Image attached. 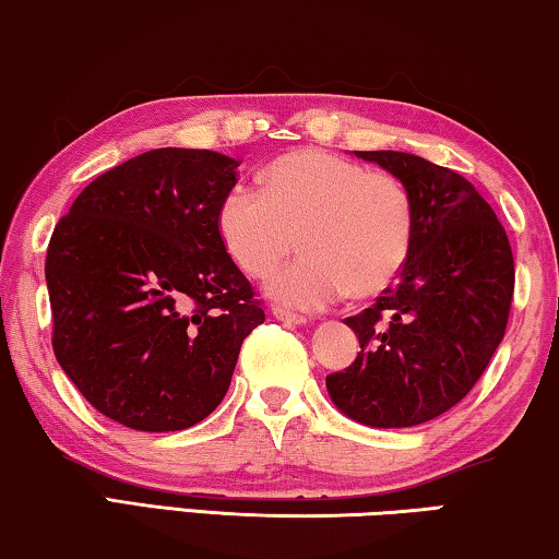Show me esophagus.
<instances>
[{
    "label": "esophagus",
    "mask_w": 559,
    "mask_h": 559,
    "mask_svg": "<svg viewBox=\"0 0 559 559\" xmlns=\"http://www.w3.org/2000/svg\"><path fill=\"white\" fill-rule=\"evenodd\" d=\"M272 314L280 319V322H287V324H307V317H301L297 312H289V309H282V307H274Z\"/></svg>",
    "instance_id": "34e87169"
}]
</instances>
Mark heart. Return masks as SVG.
Instances as JSON below:
<instances>
[{
    "label": "heart",
    "instance_id": "heart-1",
    "mask_svg": "<svg viewBox=\"0 0 559 559\" xmlns=\"http://www.w3.org/2000/svg\"><path fill=\"white\" fill-rule=\"evenodd\" d=\"M217 233L252 277L305 247L264 287L287 307L324 309L349 292L379 295L399 277L414 245L416 207L408 188L389 173L305 148L272 160L262 188L237 182L227 190L217 205Z\"/></svg>",
    "mask_w": 559,
    "mask_h": 559
}]
</instances>
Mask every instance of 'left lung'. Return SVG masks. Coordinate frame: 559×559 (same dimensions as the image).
<instances>
[{"label":"left lung","mask_w":559,"mask_h":559,"mask_svg":"<svg viewBox=\"0 0 559 559\" xmlns=\"http://www.w3.org/2000/svg\"><path fill=\"white\" fill-rule=\"evenodd\" d=\"M408 188L416 235L396 285L344 319L361 352L329 373L344 416L408 428L465 399L506 336L515 264L492 207L451 168L399 151H354Z\"/></svg>","instance_id":"1"}]
</instances>
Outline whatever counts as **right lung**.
I'll return each mask as SVG.
<instances>
[{"mask_svg": "<svg viewBox=\"0 0 559 559\" xmlns=\"http://www.w3.org/2000/svg\"><path fill=\"white\" fill-rule=\"evenodd\" d=\"M240 160L215 151L135 155L53 227V354L100 414L133 431H182L230 389L262 305L217 233Z\"/></svg>", "mask_w": 559, "mask_h": 559, "instance_id": "1", "label": "right lung"}]
</instances>
